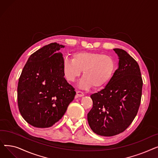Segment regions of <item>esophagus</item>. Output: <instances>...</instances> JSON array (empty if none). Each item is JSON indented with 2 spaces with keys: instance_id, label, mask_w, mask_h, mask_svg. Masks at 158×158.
I'll return each mask as SVG.
<instances>
[{
  "instance_id": "34e87169",
  "label": "esophagus",
  "mask_w": 158,
  "mask_h": 158,
  "mask_svg": "<svg viewBox=\"0 0 158 158\" xmlns=\"http://www.w3.org/2000/svg\"><path fill=\"white\" fill-rule=\"evenodd\" d=\"M84 95H85L84 93L82 92H81V91H80V90H77V97H82V96H84Z\"/></svg>"
}]
</instances>
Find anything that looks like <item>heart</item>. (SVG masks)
<instances>
[{
    "label": "heart",
    "instance_id": "1",
    "mask_svg": "<svg viewBox=\"0 0 158 158\" xmlns=\"http://www.w3.org/2000/svg\"><path fill=\"white\" fill-rule=\"evenodd\" d=\"M116 63L109 55L94 52H78L73 59L65 57L63 70L66 80L74 82L83 70L84 77L81 80L82 88H101L106 85L113 77Z\"/></svg>",
    "mask_w": 158,
    "mask_h": 158
}]
</instances>
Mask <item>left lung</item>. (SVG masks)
I'll return each instance as SVG.
<instances>
[{"label":"left lung","mask_w":158,"mask_h":158,"mask_svg":"<svg viewBox=\"0 0 158 158\" xmlns=\"http://www.w3.org/2000/svg\"><path fill=\"white\" fill-rule=\"evenodd\" d=\"M119 57L118 68L106 87L91 95L93 107L88 113L95 133L112 136L125 131L138 113L143 80L136 61L126 51L113 49Z\"/></svg>","instance_id":"left-lung-1"}]
</instances>
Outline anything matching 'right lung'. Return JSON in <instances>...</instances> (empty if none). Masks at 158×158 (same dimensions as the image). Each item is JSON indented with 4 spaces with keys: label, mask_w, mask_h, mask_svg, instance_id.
<instances>
[{
    "label": "right lung",
    "mask_w": 158,
    "mask_h": 158,
    "mask_svg": "<svg viewBox=\"0 0 158 158\" xmlns=\"http://www.w3.org/2000/svg\"><path fill=\"white\" fill-rule=\"evenodd\" d=\"M64 47L51 43L32 54L22 70L17 88L18 106L22 117L38 128L52 126L65 113L76 94L64 77Z\"/></svg>",
    "instance_id": "obj_1"
}]
</instances>
